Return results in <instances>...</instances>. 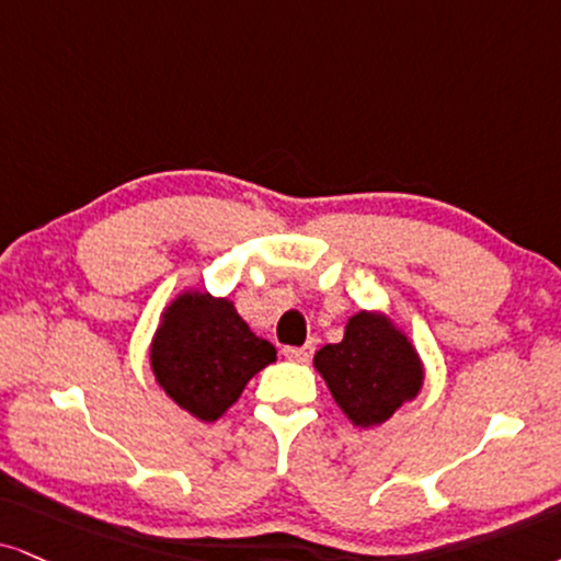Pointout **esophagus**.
<instances>
[{"mask_svg":"<svg viewBox=\"0 0 561 561\" xmlns=\"http://www.w3.org/2000/svg\"><path fill=\"white\" fill-rule=\"evenodd\" d=\"M314 354V345L307 343V345H286L283 348V356L288 358V362H299V364H307L309 358Z\"/></svg>","mask_w":561,"mask_h":561,"instance_id":"1","label":"esophagus"}]
</instances>
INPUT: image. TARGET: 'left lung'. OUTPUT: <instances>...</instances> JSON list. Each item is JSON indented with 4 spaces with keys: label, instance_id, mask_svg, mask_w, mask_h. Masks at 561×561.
<instances>
[{
    "label": "left lung",
    "instance_id": "obj_1",
    "mask_svg": "<svg viewBox=\"0 0 561 561\" xmlns=\"http://www.w3.org/2000/svg\"><path fill=\"white\" fill-rule=\"evenodd\" d=\"M314 366L351 424L362 428L385 424L424 385L413 343L377 312L351 317L343 341L322 345Z\"/></svg>",
    "mask_w": 561,
    "mask_h": 561
}]
</instances>
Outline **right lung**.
Listing matches in <instances>:
<instances>
[{"label": "right lung", "mask_w": 561, "mask_h": 561, "mask_svg": "<svg viewBox=\"0 0 561 561\" xmlns=\"http://www.w3.org/2000/svg\"><path fill=\"white\" fill-rule=\"evenodd\" d=\"M275 362V345L257 337L233 301L184 291L165 307L150 343L156 382L199 421H218L249 379Z\"/></svg>", "instance_id": "right-lung-1"}]
</instances>
